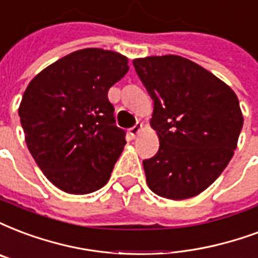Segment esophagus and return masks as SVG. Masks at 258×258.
<instances>
[{"label": "esophagus", "mask_w": 258, "mask_h": 258, "mask_svg": "<svg viewBox=\"0 0 258 258\" xmlns=\"http://www.w3.org/2000/svg\"><path fill=\"white\" fill-rule=\"evenodd\" d=\"M141 131H143V123H141V122H137L135 126L129 129V133H131V136L133 137V139H136V137L140 135Z\"/></svg>", "instance_id": "34e87169"}]
</instances>
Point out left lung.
<instances>
[{"label": "left lung", "mask_w": 258, "mask_h": 258, "mask_svg": "<svg viewBox=\"0 0 258 258\" xmlns=\"http://www.w3.org/2000/svg\"><path fill=\"white\" fill-rule=\"evenodd\" d=\"M133 65L154 100L150 123L159 137L158 154L143 160L148 186L168 200L200 195L237 148L243 125L237 95L179 55L136 58Z\"/></svg>", "instance_id": "1"}]
</instances>
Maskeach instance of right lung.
Masks as SVG:
<instances>
[{
	"instance_id": "right-lung-1",
	"label": "right lung",
	"mask_w": 258,
	"mask_h": 258,
	"mask_svg": "<svg viewBox=\"0 0 258 258\" xmlns=\"http://www.w3.org/2000/svg\"><path fill=\"white\" fill-rule=\"evenodd\" d=\"M129 71L127 58L103 48L68 54L30 81L19 115L32 158L69 195L103 187L123 151L107 92Z\"/></svg>"
}]
</instances>
